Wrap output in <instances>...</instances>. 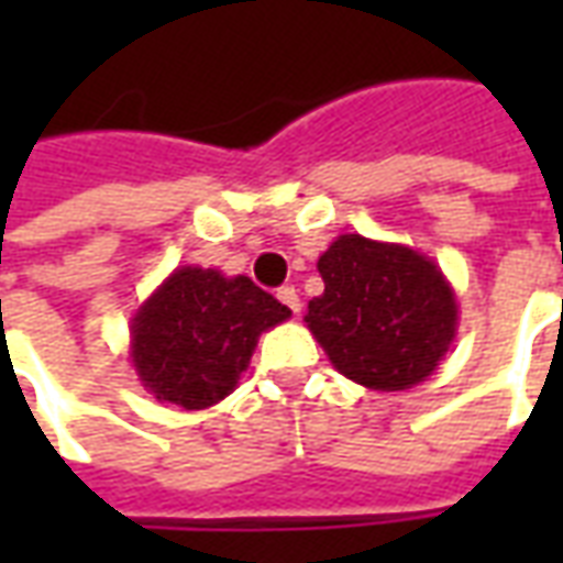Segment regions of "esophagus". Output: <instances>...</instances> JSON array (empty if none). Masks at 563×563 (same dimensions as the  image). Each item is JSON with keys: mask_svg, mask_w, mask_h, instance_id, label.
<instances>
[{"mask_svg": "<svg viewBox=\"0 0 563 563\" xmlns=\"http://www.w3.org/2000/svg\"><path fill=\"white\" fill-rule=\"evenodd\" d=\"M277 298H280L283 305L289 307L292 313L301 310V298H298V289H295V286H280V289H277Z\"/></svg>", "mask_w": 563, "mask_h": 563, "instance_id": "esophagus-1", "label": "esophagus"}]
</instances>
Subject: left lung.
I'll list each match as a JSON object with an SVG mask.
<instances>
[{"mask_svg":"<svg viewBox=\"0 0 563 563\" xmlns=\"http://www.w3.org/2000/svg\"><path fill=\"white\" fill-rule=\"evenodd\" d=\"M317 268L325 292L307 305L305 322L343 377L401 391L434 374L455 338L459 305L431 258L341 234Z\"/></svg>","mask_w":563,"mask_h":563,"instance_id":"8db88e82","label":"left lung"}]
</instances>
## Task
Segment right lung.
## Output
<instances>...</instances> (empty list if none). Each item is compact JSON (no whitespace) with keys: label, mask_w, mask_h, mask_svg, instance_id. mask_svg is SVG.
Here are the masks:
<instances>
[{"label":"right lung","mask_w":563,"mask_h":563,"mask_svg":"<svg viewBox=\"0 0 563 563\" xmlns=\"http://www.w3.org/2000/svg\"><path fill=\"white\" fill-rule=\"evenodd\" d=\"M289 317L244 274L184 265L132 319V365L159 401L205 410L232 395L258 334Z\"/></svg>","instance_id":"add662e5"}]
</instances>
